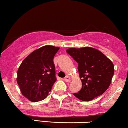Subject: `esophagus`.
I'll return each instance as SVG.
<instances>
[{"instance_id":"34e87169","label":"esophagus","mask_w":128,"mask_h":128,"mask_svg":"<svg viewBox=\"0 0 128 128\" xmlns=\"http://www.w3.org/2000/svg\"><path fill=\"white\" fill-rule=\"evenodd\" d=\"M64 80L66 82H70L71 81V78H70V76H66V77L64 78Z\"/></svg>"}]
</instances>
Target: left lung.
I'll list each match as a JSON object with an SVG mask.
<instances>
[{"instance_id":"left-lung-1","label":"left lung","mask_w":128,"mask_h":128,"mask_svg":"<svg viewBox=\"0 0 128 128\" xmlns=\"http://www.w3.org/2000/svg\"><path fill=\"white\" fill-rule=\"evenodd\" d=\"M67 52L78 63L82 88L73 94L82 101H90L106 92L114 75V64L99 50L91 47L69 48Z\"/></svg>"}]
</instances>
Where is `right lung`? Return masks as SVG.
<instances>
[{"label":"right lung","mask_w":128,"mask_h":128,"mask_svg":"<svg viewBox=\"0 0 128 128\" xmlns=\"http://www.w3.org/2000/svg\"><path fill=\"white\" fill-rule=\"evenodd\" d=\"M59 47L46 45L30 53L17 71V82L29 100L38 102L47 98L56 81L54 58Z\"/></svg>","instance_id":"obj_1"}]
</instances>
